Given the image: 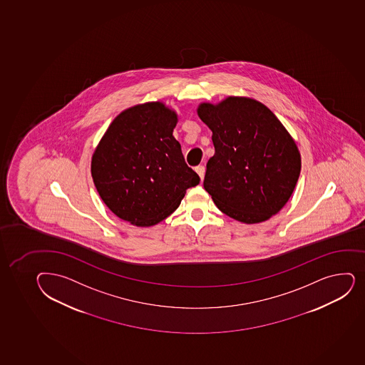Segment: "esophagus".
I'll return each instance as SVG.
<instances>
[{
  "label": "esophagus",
  "mask_w": 365,
  "mask_h": 365,
  "mask_svg": "<svg viewBox=\"0 0 365 365\" xmlns=\"http://www.w3.org/2000/svg\"><path fill=\"white\" fill-rule=\"evenodd\" d=\"M195 171L197 173V175H199L200 178H201V180H203V177H205V173H206V168L203 165H199L196 166Z\"/></svg>",
  "instance_id": "obj_1"
}]
</instances>
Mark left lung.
Returning a JSON list of instances; mask_svg holds the SVG:
<instances>
[{"label":"left lung","instance_id":"left-lung-1","mask_svg":"<svg viewBox=\"0 0 365 365\" xmlns=\"http://www.w3.org/2000/svg\"><path fill=\"white\" fill-rule=\"evenodd\" d=\"M197 115L211 129L215 153L203 187L230 218L257 224L285 206L301 173V153L278 117L248 97L201 103Z\"/></svg>","mask_w":365,"mask_h":365}]
</instances>
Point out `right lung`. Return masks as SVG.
I'll use <instances>...</instances> for the list:
<instances>
[{
    "mask_svg": "<svg viewBox=\"0 0 365 365\" xmlns=\"http://www.w3.org/2000/svg\"><path fill=\"white\" fill-rule=\"evenodd\" d=\"M177 113L163 102L123 110L94 150L91 173L110 211L132 225H155L176 211L200 177L173 138Z\"/></svg>",
    "mask_w": 365,
    "mask_h": 365,
    "instance_id": "obj_1",
    "label": "right lung"
}]
</instances>
